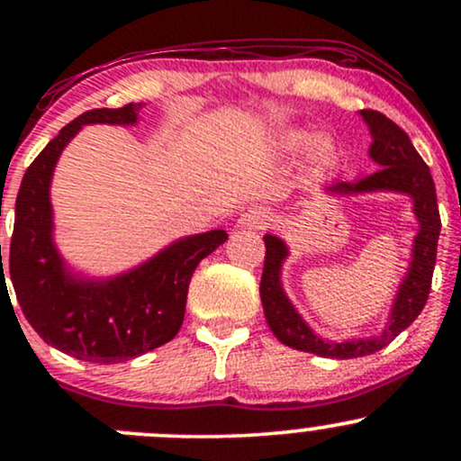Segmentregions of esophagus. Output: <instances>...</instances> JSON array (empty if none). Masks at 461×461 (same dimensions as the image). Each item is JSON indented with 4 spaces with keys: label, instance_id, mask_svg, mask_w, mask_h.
<instances>
[{
    "label": "esophagus",
    "instance_id": "34e87169",
    "mask_svg": "<svg viewBox=\"0 0 461 461\" xmlns=\"http://www.w3.org/2000/svg\"><path fill=\"white\" fill-rule=\"evenodd\" d=\"M268 221H271V216H268V212H264L262 208H249L247 212L240 214L238 225L245 227V230H264L268 225Z\"/></svg>",
    "mask_w": 461,
    "mask_h": 461
}]
</instances>
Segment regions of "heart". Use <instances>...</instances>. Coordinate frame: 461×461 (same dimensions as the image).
Segmentation results:
<instances>
[{
    "label": "heart",
    "instance_id": "1",
    "mask_svg": "<svg viewBox=\"0 0 461 461\" xmlns=\"http://www.w3.org/2000/svg\"><path fill=\"white\" fill-rule=\"evenodd\" d=\"M297 142H301V136H293V139H290V145H297ZM314 153L321 162H330L333 156V145L330 140H319L314 145Z\"/></svg>",
    "mask_w": 461,
    "mask_h": 461
}]
</instances>
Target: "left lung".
I'll list each match as a JSON object with an SVG mask.
<instances>
[{
  "label": "left lung",
  "mask_w": 461,
  "mask_h": 461,
  "mask_svg": "<svg viewBox=\"0 0 461 461\" xmlns=\"http://www.w3.org/2000/svg\"><path fill=\"white\" fill-rule=\"evenodd\" d=\"M362 116L368 123L370 134H373L370 158L382 168L373 176L357 179L356 184L336 182L327 190L340 194L373 193V190H394V193L410 194L414 199V212L420 230H418L414 240V253H411L407 277L401 284L399 294L394 299L388 327L382 336L348 342H327L305 325L284 294L282 284H279V271H282V264L288 256V249L277 236H264L267 256H264V271L260 279V297L268 327L285 347L314 353L321 357L351 359L370 356V353H377L384 347H388L425 308L431 290L433 267H436L438 236H440L442 223L436 199V184H433L429 167L422 162V158L411 145L410 136L394 121H390L377 110H362Z\"/></svg>",
  "instance_id": "obj_1"
}]
</instances>
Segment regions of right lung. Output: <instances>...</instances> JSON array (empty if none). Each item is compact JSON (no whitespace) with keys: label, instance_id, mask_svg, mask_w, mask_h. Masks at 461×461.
Wrapping results in <instances>:
<instances>
[{"label":"right lung","instance_id":"1","mask_svg":"<svg viewBox=\"0 0 461 461\" xmlns=\"http://www.w3.org/2000/svg\"><path fill=\"white\" fill-rule=\"evenodd\" d=\"M140 108L142 104L95 108L65 125L28 167L14 203L8 271L23 316L47 345L84 362H125L173 340L182 327L194 268L227 240L223 230L182 238L108 282L67 273L51 240L50 182L58 158L82 125L136 123ZM0 279L6 282L4 262Z\"/></svg>","mask_w":461,"mask_h":461}]
</instances>
